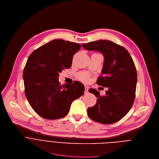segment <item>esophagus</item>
Instances as JSON below:
<instances>
[{
    "label": "esophagus",
    "instance_id": "1",
    "mask_svg": "<svg viewBox=\"0 0 159 159\" xmlns=\"http://www.w3.org/2000/svg\"><path fill=\"white\" fill-rule=\"evenodd\" d=\"M88 89H89V88L88 86L84 87V94H87L88 93Z\"/></svg>",
    "mask_w": 159,
    "mask_h": 159
}]
</instances>
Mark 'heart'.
<instances>
[{
  "instance_id": "obj_1",
  "label": "heart",
  "mask_w": 159,
  "mask_h": 159,
  "mask_svg": "<svg viewBox=\"0 0 159 159\" xmlns=\"http://www.w3.org/2000/svg\"><path fill=\"white\" fill-rule=\"evenodd\" d=\"M78 78H79V79L81 81H83L84 83H88L90 80L89 75L88 73H80L78 75Z\"/></svg>"
}]
</instances>
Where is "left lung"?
<instances>
[{
    "label": "left lung",
    "instance_id": "8db88e82",
    "mask_svg": "<svg viewBox=\"0 0 159 159\" xmlns=\"http://www.w3.org/2000/svg\"><path fill=\"white\" fill-rule=\"evenodd\" d=\"M82 46L103 54V66L97 84L108 89L105 96L97 89H89L98 99L94 106L88 108V115L101 123H115L127 114L134 102L137 74L134 61L125 48L110 41L83 43Z\"/></svg>",
    "mask_w": 159,
    "mask_h": 159
}]
</instances>
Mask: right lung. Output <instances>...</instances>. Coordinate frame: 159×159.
<instances>
[{"label": "right lung", "instance_id": "obj_1", "mask_svg": "<svg viewBox=\"0 0 159 159\" xmlns=\"http://www.w3.org/2000/svg\"><path fill=\"white\" fill-rule=\"evenodd\" d=\"M81 45L62 39L52 40L38 48L27 59L23 72L25 97L41 117L55 120L68 113L72 102L81 97L84 85L79 81L61 86L59 73L71 67Z\"/></svg>", "mask_w": 159, "mask_h": 159}]
</instances>
